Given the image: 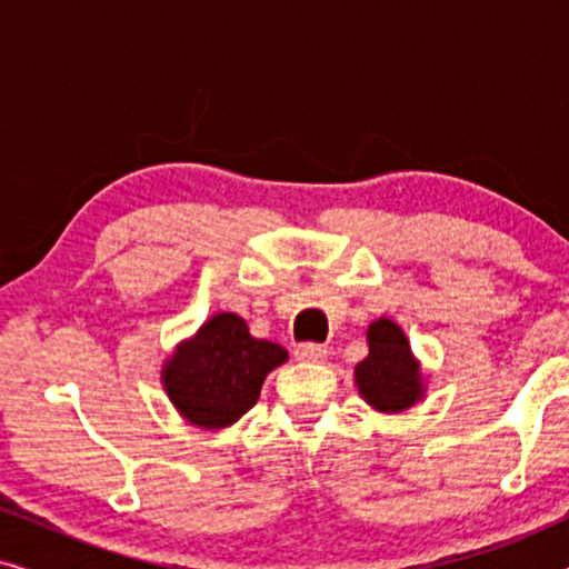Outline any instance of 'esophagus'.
<instances>
[{"mask_svg":"<svg viewBox=\"0 0 569 569\" xmlns=\"http://www.w3.org/2000/svg\"><path fill=\"white\" fill-rule=\"evenodd\" d=\"M326 357H329V349L321 347V345H300L295 349V360L300 362H323Z\"/></svg>","mask_w":569,"mask_h":569,"instance_id":"esophagus-1","label":"esophagus"}]
</instances>
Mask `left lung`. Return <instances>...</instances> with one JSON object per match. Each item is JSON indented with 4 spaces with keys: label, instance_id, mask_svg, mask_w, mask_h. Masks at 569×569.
<instances>
[{
    "label": "left lung",
    "instance_id": "1",
    "mask_svg": "<svg viewBox=\"0 0 569 569\" xmlns=\"http://www.w3.org/2000/svg\"><path fill=\"white\" fill-rule=\"evenodd\" d=\"M355 386L365 403L380 415H401L425 399L422 362L391 318L383 316L368 326V357L357 362Z\"/></svg>",
    "mask_w": 569,
    "mask_h": 569
}]
</instances>
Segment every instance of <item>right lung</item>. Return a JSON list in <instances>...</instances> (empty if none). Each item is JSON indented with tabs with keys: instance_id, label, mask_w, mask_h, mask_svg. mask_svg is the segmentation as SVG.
Returning a JSON list of instances; mask_svg holds the SVG:
<instances>
[{
	"instance_id": "right-lung-1",
	"label": "right lung",
	"mask_w": 569,
	"mask_h": 569,
	"mask_svg": "<svg viewBox=\"0 0 569 569\" xmlns=\"http://www.w3.org/2000/svg\"><path fill=\"white\" fill-rule=\"evenodd\" d=\"M287 362V349L256 339L236 313H214L178 341L160 380L173 409L199 430H224L259 401L267 376Z\"/></svg>"
}]
</instances>
